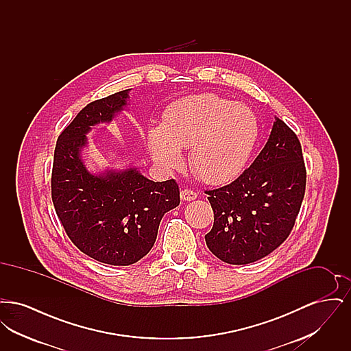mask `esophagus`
I'll list each match as a JSON object with an SVG mask.
<instances>
[{
	"label": "esophagus",
	"instance_id": "esophagus-1",
	"mask_svg": "<svg viewBox=\"0 0 351 351\" xmlns=\"http://www.w3.org/2000/svg\"><path fill=\"white\" fill-rule=\"evenodd\" d=\"M180 197L184 201L196 200L197 199V193L195 191H192V189H183L180 192Z\"/></svg>",
	"mask_w": 351,
	"mask_h": 351
}]
</instances>
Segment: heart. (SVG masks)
<instances>
[{
    "label": "heart",
    "mask_w": 351,
    "mask_h": 351,
    "mask_svg": "<svg viewBox=\"0 0 351 351\" xmlns=\"http://www.w3.org/2000/svg\"><path fill=\"white\" fill-rule=\"evenodd\" d=\"M259 135L255 113L215 93L186 96L168 106L163 125L151 126L147 146L159 167L172 171L189 149L193 172L209 184L232 182L245 169Z\"/></svg>",
    "instance_id": "obj_1"
}]
</instances>
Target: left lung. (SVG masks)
I'll return each instance as SVG.
<instances>
[{"label":"left lung","mask_w":351,"mask_h":351,"mask_svg":"<svg viewBox=\"0 0 351 351\" xmlns=\"http://www.w3.org/2000/svg\"><path fill=\"white\" fill-rule=\"evenodd\" d=\"M306 171L298 135L275 118L267 143L250 167L206 191L215 223L209 250L229 265H247L278 249L291 233L305 193Z\"/></svg>","instance_id":"obj_1"}]
</instances>
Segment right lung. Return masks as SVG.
<instances>
[{
  "label": "right lung",
  "mask_w": 351,
  "mask_h": 351,
  "mask_svg": "<svg viewBox=\"0 0 351 351\" xmlns=\"http://www.w3.org/2000/svg\"><path fill=\"white\" fill-rule=\"evenodd\" d=\"M129 90L79 112L58 138L51 176L52 202L69 239L88 256L112 266H129L147 255L162 217L180 204L173 179L155 183L134 167L92 173L84 165L86 134L123 110Z\"/></svg>",
  "instance_id": "right-lung-1"
}]
</instances>
